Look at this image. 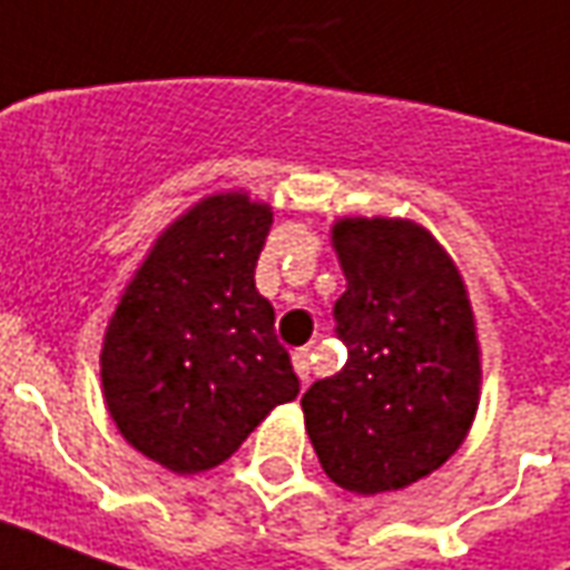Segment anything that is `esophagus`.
Wrapping results in <instances>:
<instances>
[{"instance_id": "obj_1", "label": "esophagus", "mask_w": 570, "mask_h": 570, "mask_svg": "<svg viewBox=\"0 0 570 570\" xmlns=\"http://www.w3.org/2000/svg\"><path fill=\"white\" fill-rule=\"evenodd\" d=\"M294 362V371H297V377H301V383L309 381V350H297L292 356Z\"/></svg>"}]
</instances>
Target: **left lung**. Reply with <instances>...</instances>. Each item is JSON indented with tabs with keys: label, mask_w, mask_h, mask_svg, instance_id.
I'll return each instance as SVG.
<instances>
[{
	"label": "left lung",
	"mask_w": 570,
	"mask_h": 570,
	"mask_svg": "<svg viewBox=\"0 0 570 570\" xmlns=\"http://www.w3.org/2000/svg\"><path fill=\"white\" fill-rule=\"evenodd\" d=\"M346 292L334 334L346 365L301 399L331 482L399 491L439 470L479 405V343L466 288L442 245L411 220L334 227Z\"/></svg>",
	"instance_id": "8db88e82"
}]
</instances>
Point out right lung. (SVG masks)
I'll return each instance as SVG.
<instances>
[{"label":"right lung","mask_w":570,"mask_h":570,"mask_svg":"<svg viewBox=\"0 0 570 570\" xmlns=\"http://www.w3.org/2000/svg\"><path fill=\"white\" fill-rule=\"evenodd\" d=\"M273 212L242 193L165 229L125 288L100 353L119 433L171 472H202L301 393L276 313L254 288Z\"/></svg>","instance_id":"add662e5"}]
</instances>
